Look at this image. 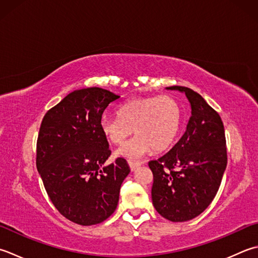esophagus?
Masks as SVG:
<instances>
[{
  "instance_id": "obj_1",
  "label": "esophagus",
  "mask_w": 258,
  "mask_h": 258,
  "mask_svg": "<svg viewBox=\"0 0 258 258\" xmlns=\"http://www.w3.org/2000/svg\"><path fill=\"white\" fill-rule=\"evenodd\" d=\"M128 164H130L131 170L135 171L136 169L140 168L141 164H142V163H141V162H135V161H131V160H130V161H128Z\"/></svg>"
}]
</instances>
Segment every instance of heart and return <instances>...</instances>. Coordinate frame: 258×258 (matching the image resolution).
<instances>
[{"label": "heart", "instance_id": "obj_1", "mask_svg": "<svg viewBox=\"0 0 258 258\" xmlns=\"http://www.w3.org/2000/svg\"><path fill=\"white\" fill-rule=\"evenodd\" d=\"M182 123L178 100L169 95L136 97L118 108V116H104L100 128L110 143L122 145L133 133V140L118 150V154L138 158L152 149L161 152L174 142Z\"/></svg>", "mask_w": 258, "mask_h": 258}]
</instances>
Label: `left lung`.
<instances>
[{
	"label": "left lung",
	"mask_w": 258,
	"mask_h": 258,
	"mask_svg": "<svg viewBox=\"0 0 258 258\" xmlns=\"http://www.w3.org/2000/svg\"><path fill=\"white\" fill-rule=\"evenodd\" d=\"M192 109L186 131L168 153L149 162L153 173L152 203L158 213L174 223L196 218L214 200L227 165L224 123L201 96L183 86Z\"/></svg>",
	"instance_id": "left-lung-1"
}]
</instances>
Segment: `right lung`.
I'll list each match as a JSON object with an SVG mask.
<instances>
[{
	"mask_svg": "<svg viewBox=\"0 0 258 258\" xmlns=\"http://www.w3.org/2000/svg\"><path fill=\"white\" fill-rule=\"evenodd\" d=\"M118 98L98 87L75 90L50 108L40 125L37 169L55 209L75 224L92 226L107 219L131 171L124 158L104 165L112 151L100 120Z\"/></svg>",
	"mask_w": 258,
	"mask_h": 258,
	"instance_id": "obj_1",
	"label": "right lung"
}]
</instances>
